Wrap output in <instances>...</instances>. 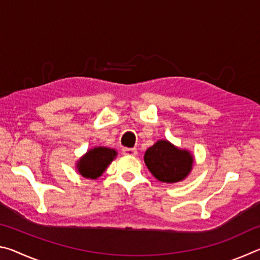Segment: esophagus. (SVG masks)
<instances>
[{
  "mask_svg": "<svg viewBox=\"0 0 260 260\" xmlns=\"http://www.w3.org/2000/svg\"><path fill=\"white\" fill-rule=\"evenodd\" d=\"M122 153L127 156H136L138 155V150L135 148H124L122 149Z\"/></svg>",
  "mask_w": 260,
  "mask_h": 260,
  "instance_id": "esophagus-1",
  "label": "esophagus"
}]
</instances>
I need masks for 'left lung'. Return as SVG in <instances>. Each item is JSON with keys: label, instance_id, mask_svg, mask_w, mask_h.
<instances>
[{"label": "left lung", "instance_id": "8db88e82", "mask_svg": "<svg viewBox=\"0 0 260 260\" xmlns=\"http://www.w3.org/2000/svg\"><path fill=\"white\" fill-rule=\"evenodd\" d=\"M144 162L157 180L166 183L182 181L193 164L188 150L179 149L166 140H159L144 153Z\"/></svg>", "mask_w": 260, "mask_h": 260}]
</instances>
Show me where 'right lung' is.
<instances>
[{"label":"right lung","mask_w":260,"mask_h":260,"mask_svg":"<svg viewBox=\"0 0 260 260\" xmlns=\"http://www.w3.org/2000/svg\"><path fill=\"white\" fill-rule=\"evenodd\" d=\"M117 151L105 147H96L87 151L77 162V169L83 178L98 179L116 158Z\"/></svg>","instance_id":"add662e5"}]
</instances>
